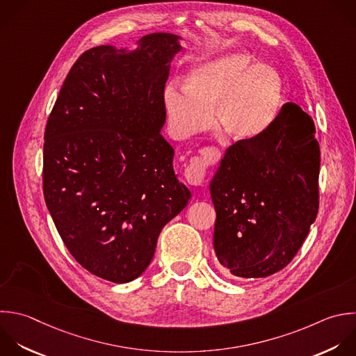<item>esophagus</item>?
I'll return each mask as SVG.
<instances>
[{
  "instance_id": "esophagus-1",
  "label": "esophagus",
  "mask_w": 356,
  "mask_h": 356,
  "mask_svg": "<svg viewBox=\"0 0 356 356\" xmlns=\"http://www.w3.org/2000/svg\"><path fill=\"white\" fill-rule=\"evenodd\" d=\"M211 159L213 153L210 150H206L204 153H202L200 157H196L191 161V164L185 170V178L189 185L200 186L204 184L207 165L211 163Z\"/></svg>"
}]
</instances>
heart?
I'll list each match as a JSON object with an SVG mask.
<instances>
[{"label": "heart", "mask_w": 356, "mask_h": 356, "mask_svg": "<svg viewBox=\"0 0 356 356\" xmlns=\"http://www.w3.org/2000/svg\"><path fill=\"white\" fill-rule=\"evenodd\" d=\"M242 53L202 63L185 79V90L165 88L164 100L172 128L189 136L210 124V108L217 128L232 140H250L270 125L278 99L280 79L263 65L250 67Z\"/></svg>", "instance_id": "obj_1"}]
</instances>
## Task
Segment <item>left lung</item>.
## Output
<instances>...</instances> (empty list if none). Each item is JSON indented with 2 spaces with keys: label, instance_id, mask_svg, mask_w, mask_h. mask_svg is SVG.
<instances>
[{
  "label": "left lung",
  "instance_id": "left-lung-1",
  "mask_svg": "<svg viewBox=\"0 0 356 356\" xmlns=\"http://www.w3.org/2000/svg\"><path fill=\"white\" fill-rule=\"evenodd\" d=\"M318 170L313 120L293 103L257 138L229 146L210 182L220 264L241 278L282 270L316 220Z\"/></svg>",
  "mask_w": 356,
  "mask_h": 356
}]
</instances>
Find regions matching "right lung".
Returning <instances> with one entry per match:
<instances>
[{
  "label": "right lung",
  "mask_w": 356,
  "mask_h": 356,
  "mask_svg": "<svg viewBox=\"0 0 356 356\" xmlns=\"http://www.w3.org/2000/svg\"><path fill=\"white\" fill-rule=\"evenodd\" d=\"M178 40L152 33L132 51H85L47 121V209L75 260L117 284L147 268L163 227L191 199L161 135L170 63L182 50Z\"/></svg>",
  "instance_id": "right-lung-1"
}]
</instances>
